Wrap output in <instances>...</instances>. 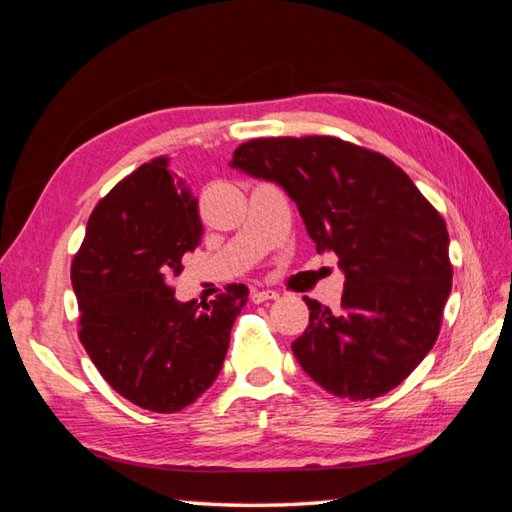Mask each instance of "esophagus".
Returning <instances> with one entry per match:
<instances>
[{"label": "esophagus", "instance_id": "34e87169", "mask_svg": "<svg viewBox=\"0 0 512 512\" xmlns=\"http://www.w3.org/2000/svg\"><path fill=\"white\" fill-rule=\"evenodd\" d=\"M277 297H280V293L268 291V288H253V291H250V300L255 304H262L266 300H277Z\"/></svg>", "mask_w": 512, "mask_h": 512}]
</instances>
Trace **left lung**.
<instances>
[{"instance_id": "left-lung-1", "label": "left lung", "mask_w": 512, "mask_h": 512, "mask_svg": "<svg viewBox=\"0 0 512 512\" xmlns=\"http://www.w3.org/2000/svg\"><path fill=\"white\" fill-rule=\"evenodd\" d=\"M230 165L282 185L345 273L340 313L304 297L309 327L291 345L302 369L349 401L401 385L439 338L452 288L443 217L387 156L333 136L253 138Z\"/></svg>"}]
</instances>
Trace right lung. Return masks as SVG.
<instances>
[{"instance_id": "obj_1", "label": "right lung", "mask_w": 512, "mask_h": 512, "mask_svg": "<svg viewBox=\"0 0 512 512\" xmlns=\"http://www.w3.org/2000/svg\"><path fill=\"white\" fill-rule=\"evenodd\" d=\"M201 232L197 199L159 156L100 199L73 257L82 347L102 378L143 410L179 412L215 383L248 302L244 284L203 307L176 300L170 280Z\"/></svg>"}]
</instances>
